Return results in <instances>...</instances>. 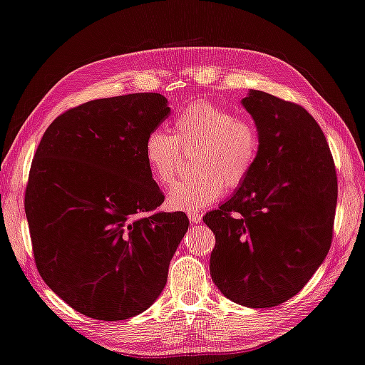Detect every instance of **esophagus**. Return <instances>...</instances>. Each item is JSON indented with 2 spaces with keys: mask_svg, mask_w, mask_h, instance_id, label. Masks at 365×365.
I'll use <instances>...</instances> for the list:
<instances>
[{
  "mask_svg": "<svg viewBox=\"0 0 365 365\" xmlns=\"http://www.w3.org/2000/svg\"><path fill=\"white\" fill-rule=\"evenodd\" d=\"M189 221L192 222V225L200 224L202 222V215H200V212H197V211H192V212H189Z\"/></svg>",
  "mask_w": 365,
  "mask_h": 365,
  "instance_id": "34e87169",
  "label": "esophagus"
}]
</instances>
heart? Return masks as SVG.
I'll return each mask as SVG.
<instances>
[{"instance_id": "heart-1", "label": "heart", "mask_w": 365, "mask_h": 365, "mask_svg": "<svg viewBox=\"0 0 365 365\" xmlns=\"http://www.w3.org/2000/svg\"><path fill=\"white\" fill-rule=\"evenodd\" d=\"M175 136L153 130L144 140L143 155L159 184L175 181L181 162V148L195 149L198 171L170 189L167 202L176 211H200L217 202L227 187H238L256 165L260 136L256 123L235 118L229 109L211 101H197L178 115Z\"/></svg>"}]
</instances>
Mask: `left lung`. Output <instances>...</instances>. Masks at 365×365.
Here are the masks:
<instances>
[{
	"label": "left lung",
	"mask_w": 365,
	"mask_h": 365,
	"mask_svg": "<svg viewBox=\"0 0 365 365\" xmlns=\"http://www.w3.org/2000/svg\"><path fill=\"white\" fill-rule=\"evenodd\" d=\"M242 105L259 130V155L229 200L203 217L216 237L210 272L227 299L268 308L294 297L324 262L336 175L307 109L260 91H250Z\"/></svg>",
	"instance_id": "8db88e82"
}]
</instances>
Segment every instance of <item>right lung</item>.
I'll list each match as a JSON object with an SVG mask.
<instances>
[{"instance_id": "obj_1", "label": "right lung", "mask_w": 365, "mask_h": 365, "mask_svg": "<svg viewBox=\"0 0 365 365\" xmlns=\"http://www.w3.org/2000/svg\"><path fill=\"white\" fill-rule=\"evenodd\" d=\"M160 93H130L73 108L46 130L25 192L34 262L76 312L101 321L143 313L167 284L170 260L189 229L143 155L168 118Z\"/></svg>"}]
</instances>
